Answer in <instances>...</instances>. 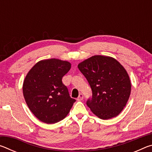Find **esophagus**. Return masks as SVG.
Masks as SVG:
<instances>
[{"instance_id": "esophagus-1", "label": "esophagus", "mask_w": 152, "mask_h": 152, "mask_svg": "<svg viewBox=\"0 0 152 152\" xmlns=\"http://www.w3.org/2000/svg\"><path fill=\"white\" fill-rule=\"evenodd\" d=\"M83 99H84V96H83V94H82V93H80V94H79L78 97L77 98V101H82V100H83Z\"/></svg>"}]
</instances>
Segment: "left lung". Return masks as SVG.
I'll return each instance as SVG.
<instances>
[{"label":"left lung","instance_id":"8db88e82","mask_svg":"<svg viewBox=\"0 0 152 152\" xmlns=\"http://www.w3.org/2000/svg\"><path fill=\"white\" fill-rule=\"evenodd\" d=\"M92 90L86 104L102 119L117 116L127 104L131 93L128 74L115 59L94 56L78 64Z\"/></svg>","mask_w":152,"mask_h":152}]
</instances>
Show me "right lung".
<instances>
[{
	"label": "right lung",
	"instance_id": "add662e5",
	"mask_svg": "<svg viewBox=\"0 0 152 152\" xmlns=\"http://www.w3.org/2000/svg\"><path fill=\"white\" fill-rule=\"evenodd\" d=\"M70 62L58 59L37 62L27 74L23 85L25 101L33 114L43 123L52 124L64 119L75 99H72L62 78Z\"/></svg>",
	"mask_w": 152,
	"mask_h": 152
}]
</instances>
